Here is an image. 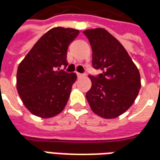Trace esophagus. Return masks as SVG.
Here are the masks:
<instances>
[{
  "instance_id": "obj_1",
  "label": "esophagus",
  "mask_w": 160,
  "mask_h": 160,
  "mask_svg": "<svg viewBox=\"0 0 160 160\" xmlns=\"http://www.w3.org/2000/svg\"><path fill=\"white\" fill-rule=\"evenodd\" d=\"M77 77H78V78H82V77H84V74L80 73H77Z\"/></svg>"
}]
</instances>
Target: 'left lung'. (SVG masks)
I'll return each mask as SVG.
<instances>
[{
	"mask_svg": "<svg viewBox=\"0 0 160 160\" xmlns=\"http://www.w3.org/2000/svg\"><path fill=\"white\" fill-rule=\"evenodd\" d=\"M83 33L92 50V66L103 72L89 75L92 87L86 94L92 111L105 119L123 114L134 104L141 89V75L127 50L103 28Z\"/></svg>",
	"mask_w": 160,
	"mask_h": 160,
	"instance_id": "left-lung-1",
	"label": "left lung"
}]
</instances>
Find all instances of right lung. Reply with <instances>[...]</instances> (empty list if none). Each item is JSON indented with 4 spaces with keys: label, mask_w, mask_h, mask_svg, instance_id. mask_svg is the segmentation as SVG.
Returning a JSON list of instances; mask_svg holds the SVG:
<instances>
[{
    "label": "right lung",
    "mask_w": 160,
    "mask_h": 160,
    "mask_svg": "<svg viewBox=\"0 0 160 160\" xmlns=\"http://www.w3.org/2000/svg\"><path fill=\"white\" fill-rule=\"evenodd\" d=\"M79 33L73 28L50 29L19 63L17 91L32 114L50 118L64 110L77 75L56 69L68 66V48Z\"/></svg>",
    "instance_id": "add662e5"
}]
</instances>
